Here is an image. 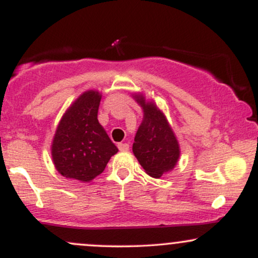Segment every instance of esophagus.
I'll return each mask as SVG.
<instances>
[{
  "label": "esophagus",
  "instance_id": "1",
  "mask_svg": "<svg viewBox=\"0 0 258 258\" xmlns=\"http://www.w3.org/2000/svg\"><path fill=\"white\" fill-rule=\"evenodd\" d=\"M117 148H119L120 152H127L130 146L127 143H119V144H117Z\"/></svg>",
  "mask_w": 258,
  "mask_h": 258
}]
</instances>
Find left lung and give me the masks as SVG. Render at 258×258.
<instances>
[{"label": "left lung", "mask_w": 258, "mask_h": 258, "mask_svg": "<svg viewBox=\"0 0 258 258\" xmlns=\"http://www.w3.org/2000/svg\"><path fill=\"white\" fill-rule=\"evenodd\" d=\"M143 109V121L136 133L132 150L141 166L153 178L172 171L180 156L179 143L167 117L143 93L132 94Z\"/></svg>", "instance_id": "1"}]
</instances>
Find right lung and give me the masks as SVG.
<instances>
[{
    "label": "right lung",
    "mask_w": 258,
    "mask_h": 258,
    "mask_svg": "<svg viewBox=\"0 0 258 258\" xmlns=\"http://www.w3.org/2000/svg\"><path fill=\"white\" fill-rule=\"evenodd\" d=\"M100 99L99 91L84 92L59 121L51 154L57 171L67 178L91 182L119 152L97 119Z\"/></svg>",
    "instance_id": "right-lung-1"
}]
</instances>
